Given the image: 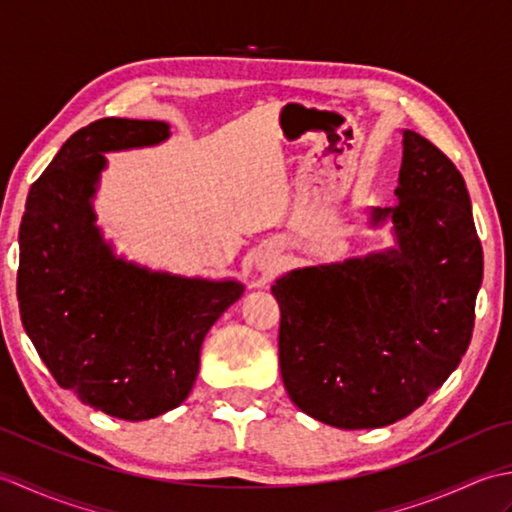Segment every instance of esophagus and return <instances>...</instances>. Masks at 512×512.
Instances as JSON below:
<instances>
[{
  "label": "esophagus",
  "mask_w": 512,
  "mask_h": 512,
  "mask_svg": "<svg viewBox=\"0 0 512 512\" xmlns=\"http://www.w3.org/2000/svg\"><path fill=\"white\" fill-rule=\"evenodd\" d=\"M259 266H262V268H266V270H273L275 266H277V259H275V255H264L262 257V262H259Z\"/></svg>",
  "instance_id": "1"
}]
</instances>
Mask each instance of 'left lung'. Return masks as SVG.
Segmentation results:
<instances>
[{"label":"left lung","instance_id":"obj_1","mask_svg":"<svg viewBox=\"0 0 512 512\" xmlns=\"http://www.w3.org/2000/svg\"><path fill=\"white\" fill-rule=\"evenodd\" d=\"M394 220L398 248L277 279L279 367L292 402L339 429L407 418L449 378L475 325L482 244L462 173L405 132Z\"/></svg>","mask_w":512,"mask_h":512}]
</instances>
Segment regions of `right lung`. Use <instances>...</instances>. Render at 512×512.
Segmentation results:
<instances>
[{
  "label": "right lung",
  "mask_w": 512,
  "mask_h": 512,
  "mask_svg": "<svg viewBox=\"0 0 512 512\" xmlns=\"http://www.w3.org/2000/svg\"><path fill=\"white\" fill-rule=\"evenodd\" d=\"M162 121L101 118L74 132L32 182L19 226L21 323L54 380L121 420L156 418L189 396L211 325L237 281L147 273L114 259L90 198L103 151L156 145Z\"/></svg>",
  "instance_id": "1"
}]
</instances>
